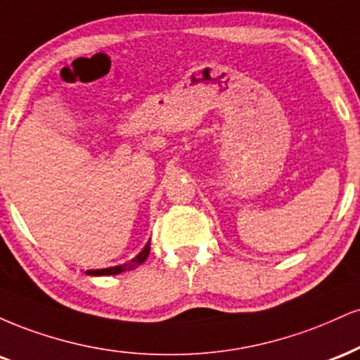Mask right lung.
<instances>
[{"instance_id":"1","label":"right lung","mask_w":360,"mask_h":360,"mask_svg":"<svg viewBox=\"0 0 360 360\" xmlns=\"http://www.w3.org/2000/svg\"><path fill=\"white\" fill-rule=\"evenodd\" d=\"M148 255H150V243L143 248V251L139 252L136 257H133V259L128 261V263L112 266V268H104V269H89V271H86V274H91V276H105V274H120L122 271H131V269L138 268L139 264L145 263Z\"/></svg>"}]
</instances>
